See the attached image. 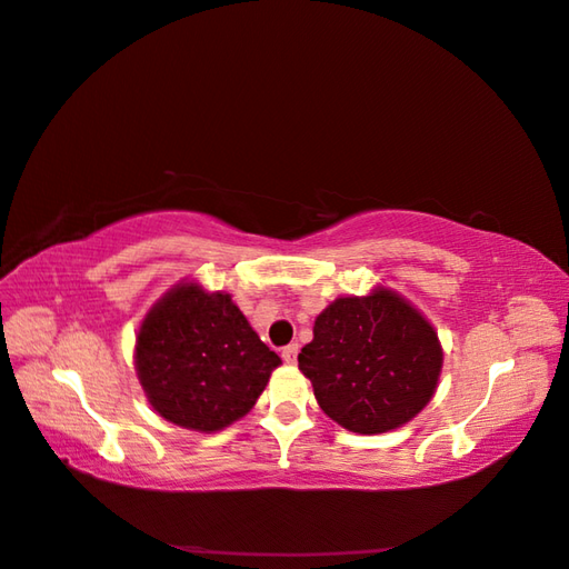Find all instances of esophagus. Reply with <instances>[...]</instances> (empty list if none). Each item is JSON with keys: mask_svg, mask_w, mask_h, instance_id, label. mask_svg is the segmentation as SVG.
<instances>
[{"mask_svg": "<svg viewBox=\"0 0 569 569\" xmlns=\"http://www.w3.org/2000/svg\"><path fill=\"white\" fill-rule=\"evenodd\" d=\"M297 353H299V346L297 343H289L282 349V358L287 363H295L297 361Z\"/></svg>", "mask_w": 569, "mask_h": 569, "instance_id": "esophagus-1", "label": "esophagus"}]
</instances>
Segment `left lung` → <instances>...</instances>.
Masks as SVG:
<instances>
[{"instance_id": "8db88e82", "label": "left lung", "mask_w": 569, "mask_h": 569, "mask_svg": "<svg viewBox=\"0 0 569 569\" xmlns=\"http://www.w3.org/2000/svg\"><path fill=\"white\" fill-rule=\"evenodd\" d=\"M299 370L319 408L358 435L410 422L437 388L442 349L420 311L402 297L376 289L341 297L315 321V341L299 353Z\"/></svg>"}]
</instances>
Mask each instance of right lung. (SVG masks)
<instances>
[{
  "mask_svg": "<svg viewBox=\"0 0 569 569\" xmlns=\"http://www.w3.org/2000/svg\"><path fill=\"white\" fill-rule=\"evenodd\" d=\"M280 363L228 295L196 284L171 289L137 336V376L149 402L187 430L216 432L236 422Z\"/></svg>",
  "mask_w": 569,
  "mask_h": 569,
  "instance_id": "obj_1",
  "label": "right lung"
}]
</instances>
